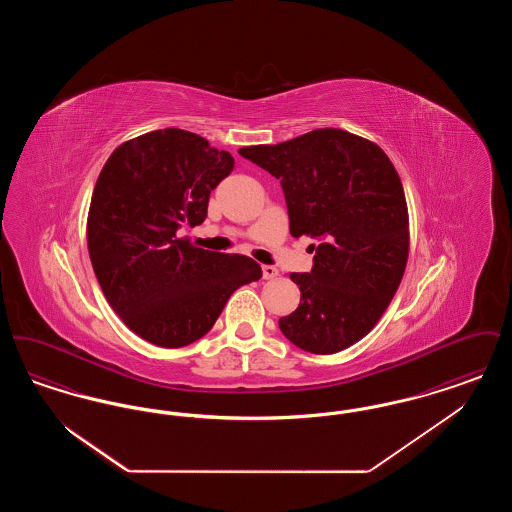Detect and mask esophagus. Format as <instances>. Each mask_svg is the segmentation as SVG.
I'll return each mask as SVG.
<instances>
[{
	"mask_svg": "<svg viewBox=\"0 0 512 512\" xmlns=\"http://www.w3.org/2000/svg\"><path fill=\"white\" fill-rule=\"evenodd\" d=\"M278 276V268L272 267V265H263V278L265 280H272Z\"/></svg>",
	"mask_w": 512,
	"mask_h": 512,
	"instance_id": "obj_1",
	"label": "esophagus"
}]
</instances>
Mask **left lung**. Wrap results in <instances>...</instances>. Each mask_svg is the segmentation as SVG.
<instances>
[{"label": "left lung", "instance_id": "left-lung-1", "mask_svg": "<svg viewBox=\"0 0 512 512\" xmlns=\"http://www.w3.org/2000/svg\"><path fill=\"white\" fill-rule=\"evenodd\" d=\"M240 155L280 180L293 238L309 236L311 272L290 274L301 303L278 320L303 351L330 355L365 338L403 278L409 217L399 174L372 142L318 128Z\"/></svg>", "mask_w": 512, "mask_h": 512}]
</instances>
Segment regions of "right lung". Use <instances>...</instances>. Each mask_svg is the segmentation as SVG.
<instances>
[{
	"label": "right lung",
	"mask_w": 512,
	"mask_h": 512,
	"mask_svg": "<svg viewBox=\"0 0 512 512\" xmlns=\"http://www.w3.org/2000/svg\"><path fill=\"white\" fill-rule=\"evenodd\" d=\"M232 171L228 151L165 128L124 142L99 172L88 215L92 267L113 311L153 345L203 338L228 297L263 276L249 257L176 238L205 220L209 195Z\"/></svg>",
	"instance_id": "obj_1"
}]
</instances>
